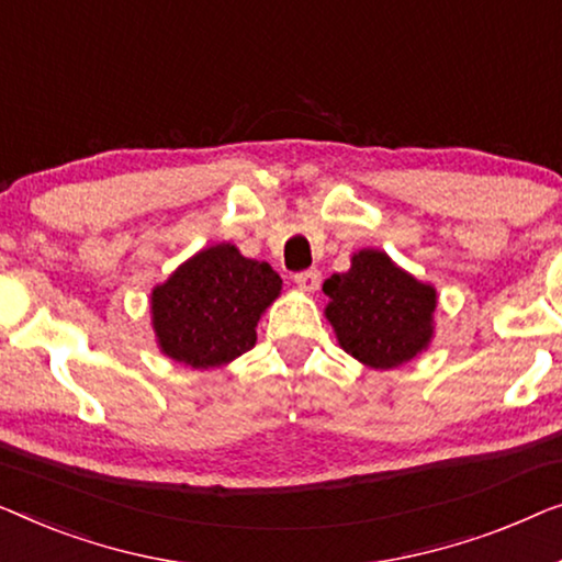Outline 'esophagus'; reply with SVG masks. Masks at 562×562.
<instances>
[{"instance_id":"esophagus-1","label":"esophagus","mask_w":562,"mask_h":562,"mask_svg":"<svg viewBox=\"0 0 562 562\" xmlns=\"http://www.w3.org/2000/svg\"><path fill=\"white\" fill-rule=\"evenodd\" d=\"M295 284L305 292H315L321 288V272L318 270H305L295 274Z\"/></svg>"}]
</instances>
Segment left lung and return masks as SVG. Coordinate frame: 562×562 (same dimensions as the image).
<instances>
[{"instance_id": "1", "label": "left lung", "mask_w": 562, "mask_h": 562, "mask_svg": "<svg viewBox=\"0 0 562 562\" xmlns=\"http://www.w3.org/2000/svg\"><path fill=\"white\" fill-rule=\"evenodd\" d=\"M323 292L341 349L371 369L400 367L430 341L436 290L400 270L384 251L353 255L351 270L330 274Z\"/></svg>"}]
</instances>
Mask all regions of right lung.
<instances>
[{"label":"right lung","instance_id":"add662e5","mask_svg":"<svg viewBox=\"0 0 562 562\" xmlns=\"http://www.w3.org/2000/svg\"><path fill=\"white\" fill-rule=\"evenodd\" d=\"M282 280L267 262L232 244L203 249L153 290L157 344L186 367L228 363L257 341V321L280 295Z\"/></svg>","mask_w":562,"mask_h":562}]
</instances>
